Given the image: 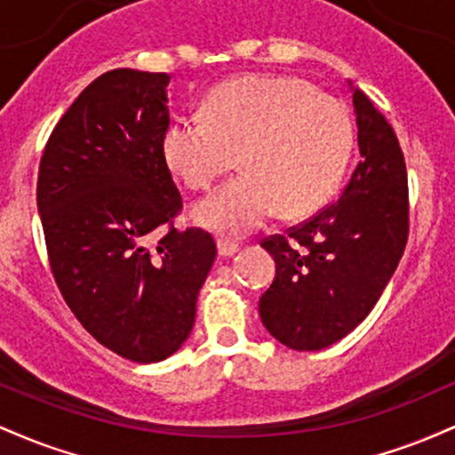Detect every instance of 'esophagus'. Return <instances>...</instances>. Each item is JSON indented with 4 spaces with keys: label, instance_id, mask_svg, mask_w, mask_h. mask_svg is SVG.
<instances>
[{
    "label": "esophagus",
    "instance_id": "obj_1",
    "mask_svg": "<svg viewBox=\"0 0 455 455\" xmlns=\"http://www.w3.org/2000/svg\"><path fill=\"white\" fill-rule=\"evenodd\" d=\"M237 252H239V243L228 242V239H220V242H218V254H220V257H233V254Z\"/></svg>",
    "mask_w": 455,
    "mask_h": 455
}]
</instances>
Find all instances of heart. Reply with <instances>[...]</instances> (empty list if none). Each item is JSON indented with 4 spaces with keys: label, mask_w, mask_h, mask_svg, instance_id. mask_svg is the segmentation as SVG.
<instances>
[{
    "label": "heart",
    "mask_w": 455,
    "mask_h": 455,
    "mask_svg": "<svg viewBox=\"0 0 455 455\" xmlns=\"http://www.w3.org/2000/svg\"><path fill=\"white\" fill-rule=\"evenodd\" d=\"M205 119L177 117L162 156L190 190H210L192 218L207 231L243 237L280 212L297 220L336 195L353 151V119L340 100L297 76L248 75L222 83L203 104Z\"/></svg>",
    "instance_id": "heart-1"
}]
</instances>
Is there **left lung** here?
Segmentation results:
<instances>
[{
    "mask_svg": "<svg viewBox=\"0 0 455 455\" xmlns=\"http://www.w3.org/2000/svg\"><path fill=\"white\" fill-rule=\"evenodd\" d=\"M351 92L362 162L342 196L260 243L275 260V278L259 299L260 321L293 351H321L351 333L379 301L409 237L398 139L368 96Z\"/></svg>",
    "mask_w": 455,
    "mask_h": 455,
    "instance_id": "1",
    "label": "left lung"
}]
</instances>
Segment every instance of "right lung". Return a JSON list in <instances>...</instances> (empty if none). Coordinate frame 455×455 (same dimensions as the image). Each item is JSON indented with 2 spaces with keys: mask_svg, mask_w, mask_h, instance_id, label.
Returning <instances> with one entry per match:
<instances>
[{
  "mask_svg": "<svg viewBox=\"0 0 455 455\" xmlns=\"http://www.w3.org/2000/svg\"><path fill=\"white\" fill-rule=\"evenodd\" d=\"M169 83L164 72H104L60 119L38 173L66 304L102 347L137 363L180 351L216 259L210 233L173 227L181 196L162 156Z\"/></svg>",
  "mask_w": 455,
  "mask_h": 455,
  "instance_id": "obj_1",
  "label": "right lung"
}]
</instances>
